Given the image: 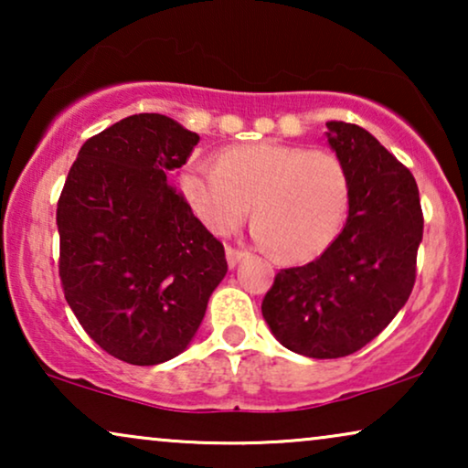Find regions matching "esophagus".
Returning <instances> with one entry per match:
<instances>
[{
    "instance_id": "34e87169",
    "label": "esophagus",
    "mask_w": 468,
    "mask_h": 468,
    "mask_svg": "<svg viewBox=\"0 0 468 468\" xmlns=\"http://www.w3.org/2000/svg\"><path fill=\"white\" fill-rule=\"evenodd\" d=\"M245 251H240V249H234V247H228L226 249V258H228V266L229 268H234L236 264H239V261L245 258Z\"/></svg>"
}]
</instances>
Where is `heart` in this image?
Masks as SVG:
<instances>
[{"mask_svg": "<svg viewBox=\"0 0 468 468\" xmlns=\"http://www.w3.org/2000/svg\"><path fill=\"white\" fill-rule=\"evenodd\" d=\"M181 189L204 226L232 234L251 213L260 245L283 260L309 261L336 239L349 204L345 164L330 151L283 143L226 149L219 162H194Z\"/></svg>", "mask_w": 468, "mask_h": 468, "instance_id": "heart-1", "label": "heart"}]
</instances>
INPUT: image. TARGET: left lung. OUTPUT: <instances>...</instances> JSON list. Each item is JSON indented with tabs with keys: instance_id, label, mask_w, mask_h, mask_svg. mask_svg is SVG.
Wrapping results in <instances>:
<instances>
[{
	"instance_id": "8db88e82",
	"label": "left lung",
	"mask_w": 468,
	"mask_h": 468,
	"mask_svg": "<svg viewBox=\"0 0 468 468\" xmlns=\"http://www.w3.org/2000/svg\"><path fill=\"white\" fill-rule=\"evenodd\" d=\"M325 125L347 168V223L317 260L281 271L261 300L277 341L317 360L354 354L392 322L411 296L424 234L409 168L364 127Z\"/></svg>"
}]
</instances>
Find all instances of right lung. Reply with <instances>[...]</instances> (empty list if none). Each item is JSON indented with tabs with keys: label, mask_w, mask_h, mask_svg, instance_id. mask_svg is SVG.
<instances>
[{
	"label": "right lung",
	"mask_w": 468,
	"mask_h": 468,
	"mask_svg": "<svg viewBox=\"0 0 468 468\" xmlns=\"http://www.w3.org/2000/svg\"><path fill=\"white\" fill-rule=\"evenodd\" d=\"M200 136L132 114L80 146L57 202L69 309L106 354L153 367L187 349L228 272L223 245L168 183Z\"/></svg>",
	"instance_id": "right-lung-1"
}]
</instances>
